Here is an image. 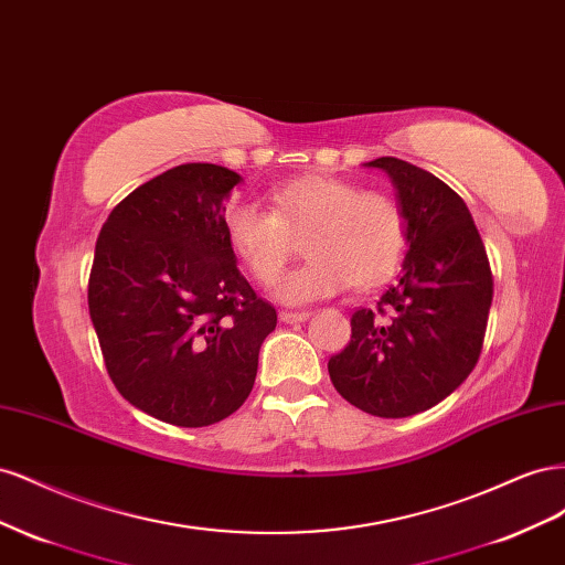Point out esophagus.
Masks as SVG:
<instances>
[{"mask_svg":"<svg viewBox=\"0 0 565 565\" xmlns=\"http://www.w3.org/2000/svg\"><path fill=\"white\" fill-rule=\"evenodd\" d=\"M309 318V311H280L282 322H301Z\"/></svg>","mask_w":565,"mask_h":565,"instance_id":"1","label":"esophagus"}]
</instances>
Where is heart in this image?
Masks as SVG:
<instances>
[{"label":"heart","mask_w":565,"mask_h":565,"mask_svg":"<svg viewBox=\"0 0 565 565\" xmlns=\"http://www.w3.org/2000/svg\"><path fill=\"white\" fill-rule=\"evenodd\" d=\"M273 210L235 200L224 214L231 249L259 285L278 280L303 237L309 254L280 278L285 303H309L353 285L367 289L398 268L407 247L403 204L377 188L349 179L309 174L278 185Z\"/></svg>","instance_id":"b5f03b06"}]
</instances>
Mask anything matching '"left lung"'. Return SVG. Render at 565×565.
Instances as JSON below:
<instances>
[{
  "label": "left lung",
  "instance_id": "left-lung-1",
  "mask_svg": "<svg viewBox=\"0 0 565 565\" xmlns=\"http://www.w3.org/2000/svg\"><path fill=\"white\" fill-rule=\"evenodd\" d=\"M398 188L409 249L396 282L351 316L328 370L334 388L374 417L424 413L469 377L483 349L492 270L471 212L448 183L398 158L367 162Z\"/></svg>",
  "mask_w": 565,
  "mask_h": 565
}]
</instances>
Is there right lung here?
<instances>
[{
  "instance_id": "right-lung-1",
  "label": "right lung",
  "mask_w": 565,
  "mask_h": 565,
  "mask_svg": "<svg viewBox=\"0 0 565 565\" xmlns=\"http://www.w3.org/2000/svg\"><path fill=\"white\" fill-rule=\"evenodd\" d=\"M241 174L210 162L131 191L98 233L89 313L115 388L185 429L226 419L254 386L278 313L237 270L224 200Z\"/></svg>"
}]
</instances>
